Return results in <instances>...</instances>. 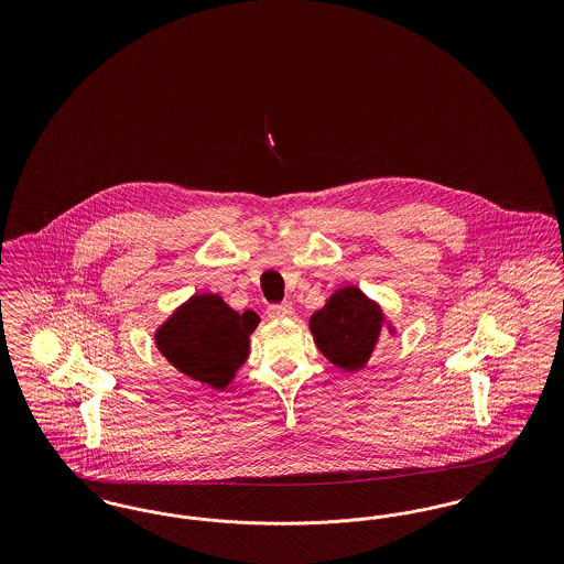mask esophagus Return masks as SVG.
<instances>
[{"instance_id": "1", "label": "esophagus", "mask_w": 564, "mask_h": 564, "mask_svg": "<svg viewBox=\"0 0 564 564\" xmlns=\"http://www.w3.org/2000/svg\"><path fill=\"white\" fill-rule=\"evenodd\" d=\"M267 313H269L270 319H285L294 313V308H292V304L285 302V304H272Z\"/></svg>"}]
</instances>
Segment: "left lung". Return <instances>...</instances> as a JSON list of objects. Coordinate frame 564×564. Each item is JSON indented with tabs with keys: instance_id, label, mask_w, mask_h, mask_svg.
<instances>
[{
	"instance_id": "8db88e82",
	"label": "left lung",
	"mask_w": 564,
	"mask_h": 564,
	"mask_svg": "<svg viewBox=\"0 0 564 564\" xmlns=\"http://www.w3.org/2000/svg\"><path fill=\"white\" fill-rule=\"evenodd\" d=\"M311 334L323 357L345 372L366 368L375 352L382 327L395 334L380 304L370 300L357 285L336 290L327 297L311 322Z\"/></svg>"
}]
</instances>
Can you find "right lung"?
<instances>
[{"label":"right lung","mask_w":564,"mask_h":564,"mask_svg":"<svg viewBox=\"0 0 564 564\" xmlns=\"http://www.w3.org/2000/svg\"><path fill=\"white\" fill-rule=\"evenodd\" d=\"M260 317L237 313L221 295L194 294L154 334L164 359L182 375L224 391L249 355Z\"/></svg>","instance_id":"add662e5"}]
</instances>
